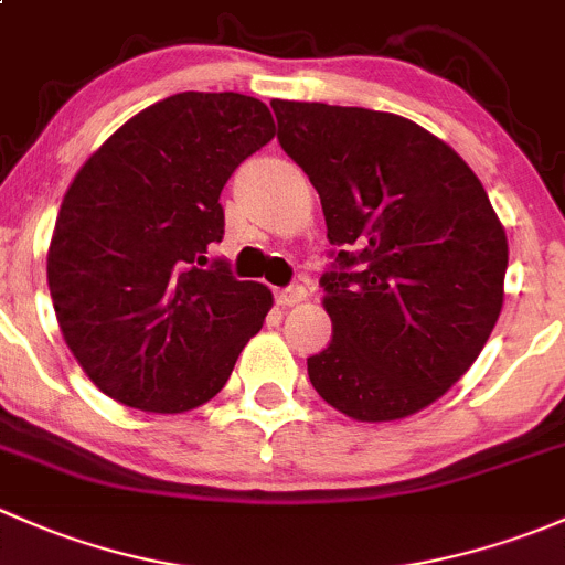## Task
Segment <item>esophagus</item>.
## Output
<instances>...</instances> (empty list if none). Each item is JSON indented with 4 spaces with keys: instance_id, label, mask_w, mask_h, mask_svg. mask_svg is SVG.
Listing matches in <instances>:
<instances>
[{
    "instance_id": "1",
    "label": "esophagus",
    "mask_w": 565,
    "mask_h": 565,
    "mask_svg": "<svg viewBox=\"0 0 565 565\" xmlns=\"http://www.w3.org/2000/svg\"><path fill=\"white\" fill-rule=\"evenodd\" d=\"M306 287H287V289H276V303L278 306H298L306 300Z\"/></svg>"
}]
</instances>
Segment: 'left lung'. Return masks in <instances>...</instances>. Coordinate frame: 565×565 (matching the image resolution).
<instances>
[{"label": "left lung", "instance_id": "1", "mask_svg": "<svg viewBox=\"0 0 565 565\" xmlns=\"http://www.w3.org/2000/svg\"><path fill=\"white\" fill-rule=\"evenodd\" d=\"M278 141L322 202L339 270L333 335L309 358L330 407L366 424L429 407L476 363L503 309L505 230L481 180L413 119L273 100ZM358 266V271L351 267Z\"/></svg>", "mask_w": 565, "mask_h": 565}]
</instances>
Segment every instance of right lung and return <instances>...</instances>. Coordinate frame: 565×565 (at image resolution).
<instances>
[{"instance_id":"right-lung-1","label":"right lung","mask_w":565,"mask_h":565,"mask_svg":"<svg viewBox=\"0 0 565 565\" xmlns=\"http://www.w3.org/2000/svg\"><path fill=\"white\" fill-rule=\"evenodd\" d=\"M276 136L270 108L241 93H177L130 117L73 177L49 246L62 339L106 396L188 413L230 380L273 292L237 281L207 248L224 237L218 196Z\"/></svg>"}]
</instances>
